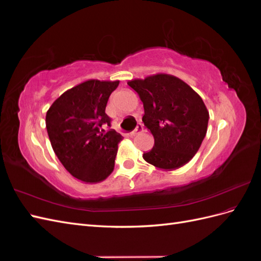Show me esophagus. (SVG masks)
<instances>
[{
    "instance_id": "34e87169",
    "label": "esophagus",
    "mask_w": 261,
    "mask_h": 261,
    "mask_svg": "<svg viewBox=\"0 0 261 261\" xmlns=\"http://www.w3.org/2000/svg\"><path fill=\"white\" fill-rule=\"evenodd\" d=\"M141 132H143V124L138 123L137 126H136V128L130 133V135H132V136H136V135H138V134H140Z\"/></svg>"
}]
</instances>
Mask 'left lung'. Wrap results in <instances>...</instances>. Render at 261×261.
<instances>
[{
	"instance_id": "left-lung-1",
	"label": "left lung",
	"mask_w": 261,
	"mask_h": 261,
	"mask_svg": "<svg viewBox=\"0 0 261 261\" xmlns=\"http://www.w3.org/2000/svg\"><path fill=\"white\" fill-rule=\"evenodd\" d=\"M127 85L143 101V122L154 146L143 158L155 168L175 170L198 151L206 136L209 113L202 99L179 78L156 74Z\"/></svg>"
}]
</instances>
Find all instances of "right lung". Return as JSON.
Instances as JSON below:
<instances>
[{
  "label": "right lung",
  "mask_w": 261,
  "mask_h": 261,
  "mask_svg": "<svg viewBox=\"0 0 261 261\" xmlns=\"http://www.w3.org/2000/svg\"><path fill=\"white\" fill-rule=\"evenodd\" d=\"M117 81L89 80L65 91L46 112L45 125L52 148L70 174L85 183L106 179L114 169L117 144L123 136L106 113Z\"/></svg>",
  "instance_id": "1"
}]
</instances>
